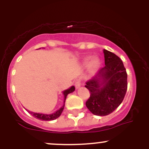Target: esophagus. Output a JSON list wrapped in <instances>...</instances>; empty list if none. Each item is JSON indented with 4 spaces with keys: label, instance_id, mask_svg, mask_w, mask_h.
I'll use <instances>...</instances> for the list:
<instances>
[{
    "label": "esophagus",
    "instance_id": "1",
    "mask_svg": "<svg viewBox=\"0 0 149 149\" xmlns=\"http://www.w3.org/2000/svg\"><path fill=\"white\" fill-rule=\"evenodd\" d=\"M80 85H81V80H80V79H77L75 81V87H76V88H79L80 87Z\"/></svg>",
    "mask_w": 149,
    "mask_h": 149
}]
</instances>
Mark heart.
Returning a JSON list of instances; mask_svg holds the SVG:
<instances>
[{"label":"heart","mask_w":149,"mask_h":149,"mask_svg":"<svg viewBox=\"0 0 149 149\" xmlns=\"http://www.w3.org/2000/svg\"><path fill=\"white\" fill-rule=\"evenodd\" d=\"M99 65H100V61L97 59H92L91 62H90V67L93 69H96V68L98 67Z\"/></svg>","instance_id":"obj_1"}]
</instances>
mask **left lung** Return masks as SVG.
Segmentation results:
<instances>
[{"label": "left lung", "instance_id": "1", "mask_svg": "<svg viewBox=\"0 0 149 149\" xmlns=\"http://www.w3.org/2000/svg\"><path fill=\"white\" fill-rule=\"evenodd\" d=\"M105 66L86 82L90 97L85 105L94 115H109L119 107L127 89V74L123 61L116 54L104 49Z\"/></svg>", "mask_w": 149, "mask_h": 149}]
</instances>
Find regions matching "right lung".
I'll return each instance as SVG.
<instances>
[{
    "instance_id": "right-lung-1",
    "label": "right lung",
    "mask_w": 149,
    "mask_h": 149,
    "mask_svg": "<svg viewBox=\"0 0 149 149\" xmlns=\"http://www.w3.org/2000/svg\"><path fill=\"white\" fill-rule=\"evenodd\" d=\"M74 90H75V87L72 86L71 88L68 89V90H65V91L63 92L64 95V103H65V100H66V96H67L69 93H71V92H73ZM64 104L61 109H59V110L57 111L55 113H54L52 114H50V115H46V114H42V113H36L29 111L28 110L26 111L29 113L30 114H31L33 117H35L36 118L40 120H53L57 119V118H59V116H60L61 113L63 111V110H64Z\"/></svg>"
}]
</instances>
